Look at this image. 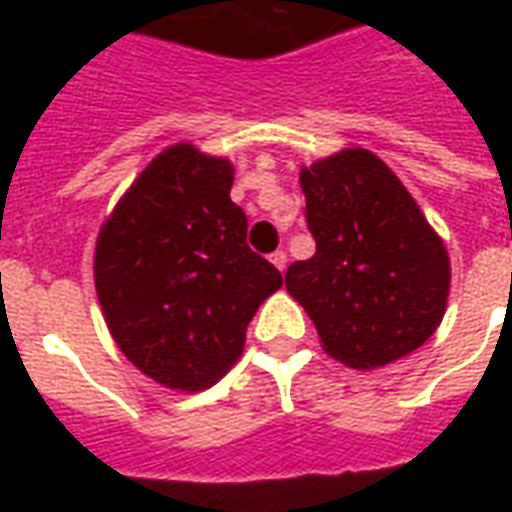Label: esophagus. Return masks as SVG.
Masks as SVG:
<instances>
[{
  "label": "esophagus",
  "mask_w": 512,
  "mask_h": 512,
  "mask_svg": "<svg viewBox=\"0 0 512 512\" xmlns=\"http://www.w3.org/2000/svg\"><path fill=\"white\" fill-rule=\"evenodd\" d=\"M268 260H271V263H274V266H277L279 271H285V266H288V255H285L282 249H277V252L268 257Z\"/></svg>",
  "instance_id": "34e87169"
}]
</instances>
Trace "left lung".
<instances>
[{"mask_svg": "<svg viewBox=\"0 0 512 512\" xmlns=\"http://www.w3.org/2000/svg\"><path fill=\"white\" fill-rule=\"evenodd\" d=\"M315 255L285 274L323 351L376 370L439 329L450 296V255L392 169L345 147L301 169Z\"/></svg>", "mask_w": 512, "mask_h": 512, "instance_id": "left-lung-1", "label": "left lung"}]
</instances>
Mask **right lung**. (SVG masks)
Wrapping results in <instances>:
<instances>
[{
    "instance_id": "right-lung-1",
    "label": "right lung",
    "mask_w": 512,
    "mask_h": 512,
    "mask_svg": "<svg viewBox=\"0 0 512 512\" xmlns=\"http://www.w3.org/2000/svg\"><path fill=\"white\" fill-rule=\"evenodd\" d=\"M233 164L189 142L147 164L98 233L95 290L109 334L136 370L200 392L235 365L257 307L282 274L246 246L230 200Z\"/></svg>"
}]
</instances>
